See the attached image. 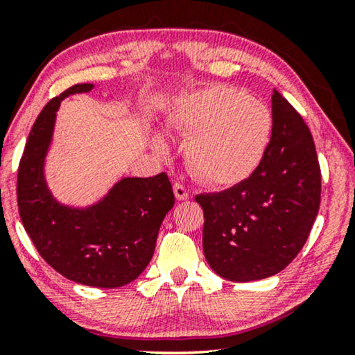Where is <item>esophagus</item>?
<instances>
[{
    "label": "esophagus",
    "instance_id": "esophagus-1",
    "mask_svg": "<svg viewBox=\"0 0 355 355\" xmlns=\"http://www.w3.org/2000/svg\"><path fill=\"white\" fill-rule=\"evenodd\" d=\"M173 191H174V196H176L178 200H186V198H189V191L182 186L181 182H174Z\"/></svg>",
    "mask_w": 355,
    "mask_h": 355
}]
</instances>
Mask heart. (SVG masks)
<instances>
[{"label":"heart","mask_w":355,"mask_h":355,"mask_svg":"<svg viewBox=\"0 0 355 355\" xmlns=\"http://www.w3.org/2000/svg\"><path fill=\"white\" fill-rule=\"evenodd\" d=\"M169 124L192 134L186 144V159L193 174L221 187L245 181L260 166L273 134L271 111L230 85L187 95Z\"/></svg>","instance_id":"heart-1"}]
</instances>
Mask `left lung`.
<instances>
[{
    "label": "left lung",
    "instance_id": "8db88e82",
    "mask_svg": "<svg viewBox=\"0 0 355 355\" xmlns=\"http://www.w3.org/2000/svg\"><path fill=\"white\" fill-rule=\"evenodd\" d=\"M273 134L263 162L245 181L200 193L203 254L215 273L247 283L284 270L318 215L322 171L312 134L279 92L271 96Z\"/></svg>",
    "mask_w": 355,
    "mask_h": 355
}]
</instances>
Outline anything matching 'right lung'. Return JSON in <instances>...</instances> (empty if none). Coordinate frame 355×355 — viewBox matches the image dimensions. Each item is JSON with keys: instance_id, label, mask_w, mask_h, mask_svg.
I'll return each mask as SVG.
<instances>
[{"instance_id": "right-lung-1", "label": "right lung", "mask_w": 355, "mask_h": 355, "mask_svg": "<svg viewBox=\"0 0 355 355\" xmlns=\"http://www.w3.org/2000/svg\"><path fill=\"white\" fill-rule=\"evenodd\" d=\"M76 84L40 111L28 134L17 168L19 216L42 259L64 278L94 288H121L152 260L155 242L174 193L166 173L125 178L98 205L87 210L62 207L43 179L56 110L71 94L89 92Z\"/></svg>"}]
</instances>
